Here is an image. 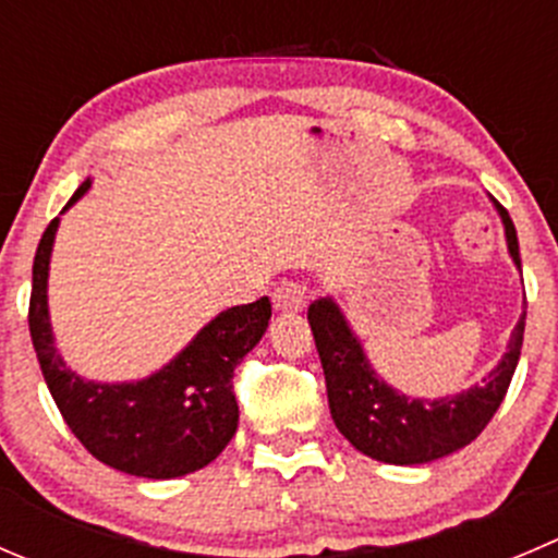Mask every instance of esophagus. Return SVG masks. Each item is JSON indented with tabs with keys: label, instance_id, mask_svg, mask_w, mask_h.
Wrapping results in <instances>:
<instances>
[{
	"label": "esophagus",
	"instance_id": "34e87169",
	"mask_svg": "<svg viewBox=\"0 0 558 558\" xmlns=\"http://www.w3.org/2000/svg\"><path fill=\"white\" fill-rule=\"evenodd\" d=\"M307 286L300 280H283L278 289L272 291V302L280 313H296L305 307Z\"/></svg>",
	"mask_w": 558,
	"mask_h": 558
}]
</instances>
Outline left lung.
I'll list each match as a JSON object with an SVG mask.
<instances>
[{
    "mask_svg": "<svg viewBox=\"0 0 558 558\" xmlns=\"http://www.w3.org/2000/svg\"><path fill=\"white\" fill-rule=\"evenodd\" d=\"M496 207L505 220L512 258L521 267V251H518V234L510 213L501 204ZM307 322L327 378L329 411L340 434L356 450L376 461L414 466L472 445L494 420L521 360L526 313L518 322L510 349L501 356L499 367L483 384H474L469 392L441 400L405 398L387 387L367 365L360 343L345 327L332 300L313 302L307 307Z\"/></svg>",
    "mask_w": 558,
    "mask_h": 558,
    "instance_id": "left-lung-1",
    "label": "left lung"
}]
</instances>
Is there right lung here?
Instances as JSON below:
<instances>
[{
  "label": "right lung",
  "instance_id": "add662e5",
  "mask_svg": "<svg viewBox=\"0 0 558 558\" xmlns=\"http://www.w3.org/2000/svg\"><path fill=\"white\" fill-rule=\"evenodd\" d=\"M89 191V180L68 207ZM64 207V209H68ZM59 218L48 223L32 264L29 332L59 414L89 456L147 480H171L204 469L226 450L240 423L234 367L267 332V296L229 307L155 376L135 384H95L75 376L53 349L46 280Z\"/></svg>",
  "mask_w": 558,
  "mask_h": 558
}]
</instances>
